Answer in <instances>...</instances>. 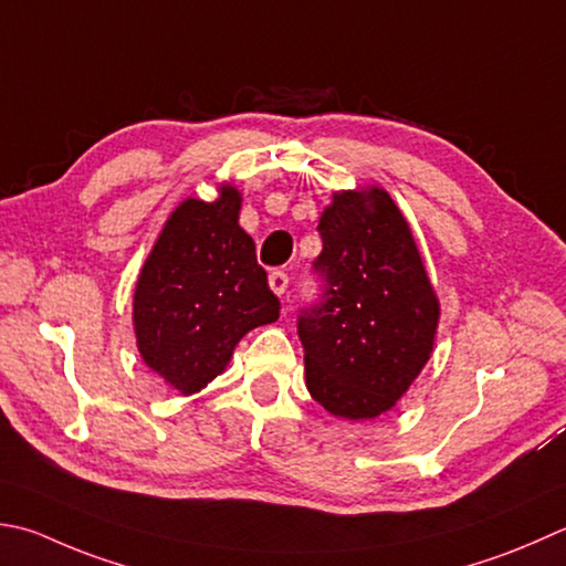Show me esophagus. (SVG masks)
<instances>
[{
	"instance_id": "1",
	"label": "esophagus",
	"mask_w": 566,
	"mask_h": 566,
	"mask_svg": "<svg viewBox=\"0 0 566 566\" xmlns=\"http://www.w3.org/2000/svg\"><path fill=\"white\" fill-rule=\"evenodd\" d=\"M270 286H272V292L276 296H282L286 292V286H290V276H286V272H282V270H272L270 272Z\"/></svg>"
}]
</instances>
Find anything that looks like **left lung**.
<instances>
[{"label": "left lung", "instance_id": "obj_1", "mask_svg": "<svg viewBox=\"0 0 566 566\" xmlns=\"http://www.w3.org/2000/svg\"><path fill=\"white\" fill-rule=\"evenodd\" d=\"M318 232V294L296 318L306 387L334 417L373 419L429 360L439 302L407 220L380 188L334 196Z\"/></svg>", "mask_w": 566, "mask_h": 566}]
</instances>
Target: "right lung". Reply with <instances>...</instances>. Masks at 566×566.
I'll return each mask as SVG.
<instances>
[{
    "label": "right lung",
    "mask_w": 566,
    "mask_h": 566,
    "mask_svg": "<svg viewBox=\"0 0 566 566\" xmlns=\"http://www.w3.org/2000/svg\"><path fill=\"white\" fill-rule=\"evenodd\" d=\"M240 193L188 198L166 220L135 292V331L144 363L184 395L223 373L248 331L280 318V298L238 226Z\"/></svg>",
    "instance_id": "right-lung-1"
}]
</instances>
